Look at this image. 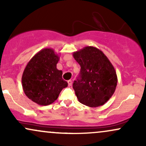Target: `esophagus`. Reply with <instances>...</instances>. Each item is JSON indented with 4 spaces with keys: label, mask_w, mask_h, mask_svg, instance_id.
<instances>
[{
    "label": "esophagus",
    "mask_w": 146,
    "mask_h": 146,
    "mask_svg": "<svg viewBox=\"0 0 146 146\" xmlns=\"http://www.w3.org/2000/svg\"><path fill=\"white\" fill-rule=\"evenodd\" d=\"M68 86H71V85H72V81H71V80H68Z\"/></svg>",
    "instance_id": "esophagus-1"
}]
</instances>
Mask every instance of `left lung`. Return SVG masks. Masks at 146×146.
Here are the masks:
<instances>
[{"label": "left lung", "instance_id": "obj_1", "mask_svg": "<svg viewBox=\"0 0 146 146\" xmlns=\"http://www.w3.org/2000/svg\"><path fill=\"white\" fill-rule=\"evenodd\" d=\"M80 65L79 77L73 84L78 101L89 107L106 103L115 93L117 76L104 53L94 46H85L73 53Z\"/></svg>", "mask_w": 146, "mask_h": 146}]
</instances>
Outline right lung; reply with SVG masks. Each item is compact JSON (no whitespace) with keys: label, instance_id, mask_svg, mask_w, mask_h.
Instances as JSON below:
<instances>
[{"label":"right lung","instance_id":"1","mask_svg":"<svg viewBox=\"0 0 146 146\" xmlns=\"http://www.w3.org/2000/svg\"><path fill=\"white\" fill-rule=\"evenodd\" d=\"M59 60L54 50L43 48L29 60L23 71V90L28 98L38 105L53 103L61 90L68 86L62 79V71L57 68Z\"/></svg>","mask_w":146,"mask_h":146}]
</instances>
